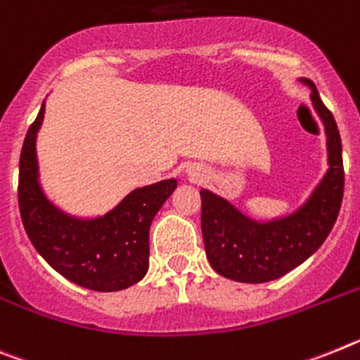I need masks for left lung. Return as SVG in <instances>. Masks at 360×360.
<instances>
[{
  "mask_svg": "<svg viewBox=\"0 0 360 360\" xmlns=\"http://www.w3.org/2000/svg\"><path fill=\"white\" fill-rule=\"evenodd\" d=\"M311 105L326 132L328 170L311 195L295 212L271 221H255L217 193L201 190V230L206 257L219 275L237 283L279 279L306 261L326 240L335 224L345 192V168L339 128L314 81Z\"/></svg>",
  "mask_w": 360,
  "mask_h": 360,
  "instance_id": "left-lung-1",
  "label": "left lung"
}]
</instances>
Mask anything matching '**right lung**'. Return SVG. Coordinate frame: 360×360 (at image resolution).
I'll return each mask as SVG.
<instances>
[{"instance_id": "1", "label": "right lung", "mask_w": 360, "mask_h": 360, "mask_svg": "<svg viewBox=\"0 0 360 360\" xmlns=\"http://www.w3.org/2000/svg\"><path fill=\"white\" fill-rule=\"evenodd\" d=\"M45 101L30 124L20 158V214L30 243L65 279L96 292H117L139 283L148 271V232L177 179L136 188L99 217H76L45 195L39 183L36 139Z\"/></svg>"}]
</instances>
